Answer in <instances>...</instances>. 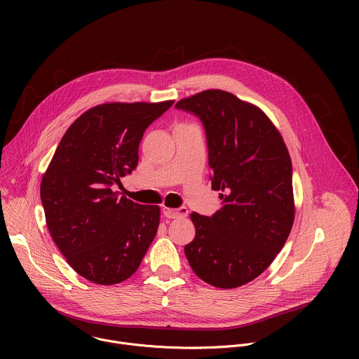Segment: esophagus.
<instances>
[{
	"label": "esophagus",
	"instance_id": "1",
	"mask_svg": "<svg viewBox=\"0 0 359 359\" xmlns=\"http://www.w3.org/2000/svg\"><path fill=\"white\" fill-rule=\"evenodd\" d=\"M163 215L168 219H180V217H186L189 210L186 208H179V209H172V208H163Z\"/></svg>",
	"mask_w": 359,
	"mask_h": 359
}]
</instances>
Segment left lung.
Instances as JSON below:
<instances>
[{
  "label": "left lung",
  "instance_id": "left-lung-1",
  "mask_svg": "<svg viewBox=\"0 0 359 359\" xmlns=\"http://www.w3.org/2000/svg\"><path fill=\"white\" fill-rule=\"evenodd\" d=\"M206 129L212 189L222 209L212 217L191 213L196 229L184 245L194 274L229 290L264 273L284 247L295 217L292 166L271 119L250 102L222 89L180 99Z\"/></svg>",
  "mask_w": 359,
  "mask_h": 359
}]
</instances>
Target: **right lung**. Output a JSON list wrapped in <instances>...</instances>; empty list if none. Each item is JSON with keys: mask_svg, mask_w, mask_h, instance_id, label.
Returning a JSON list of instances; mask_svg holds the SVG:
<instances>
[{"mask_svg": "<svg viewBox=\"0 0 359 359\" xmlns=\"http://www.w3.org/2000/svg\"><path fill=\"white\" fill-rule=\"evenodd\" d=\"M175 100L108 102L83 112L62 136L41 180L50 237L83 278L114 285L139 269L161 208L114 191L139 162L146 128Z\"/></svg>", "mask_w": 359, "mask_h": 359, "instance_id": "right-lung-1", "label": "right lung"}]
</instances>
